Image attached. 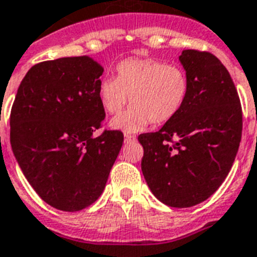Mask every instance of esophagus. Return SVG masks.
Returning a JSON list of instances; mask_svg holds the SVG:
<instances>
[{
	"label": "esophagus",
	"mask_w": 257,
	"mask_h": 257,
	"mask_svg": "<svg viewBox=\"0 0 257 257\" xmlns=\"http://www.w3.org/2000/svg\"><path fill=\"white\" fill-rule=\"evenodd\" d=\"M137 141V138L134 137V135H130V134H126L124 135V143H133V142Z\"/></svg>",
	"instance_id": "obj_1"
}]
</instances>
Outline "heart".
Returning a JSON list of instances; mask_svg holds the SVG:
<instances>
[{
  "mask_svg": "<svg viewBox=\"0 0 257 257\" xmlns=\"http://www.w3.org/2000/svg\"><path fill=\"white\" fill-rule=\"evenodd\" d=\"M116 77L103 78L99 99L109 114H119L131 102L130 110L111 120V127L137 133L152 123H164L179 113L188 94V77L177 65L155 59H127L116 68Z\"/></svg>",
  "mask_w": 257,
  "mask_h": 257,
  "instance_id": "obj_1",
  "label": "heart"
}]
</instances>
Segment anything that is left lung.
<instances>
[{
    "instance_id": "left-lung-1",
    "label": "left lung",
    "mask_w": 257,
    "mask_h": 257,
    "mask_svg": "<svg viewBox=\"0 0 257 257\" xmlns=\"http://www.w3.org/2000/svg\"><path fill=\"white\" fill-rule=\"evenodd\" d=\"M188 94L180 111L156 133L138 137L142 172L159 201L171 207L203 202L228 175L241 139V106L232 78L210 52L180 56Z\"/></svg>"
}]
</instances>
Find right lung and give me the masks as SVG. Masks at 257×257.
I'll return each mask as SVG.
<instances>
[{"label":"right lung","mask_w":257,"mask_h":257,"mask_svg":"<svg viewBox=\"0 0 257 257\" xmlns=\"http://www.w3.org/2000/svg\"><path fill=\"white\" fill-rule=\"evenodd\" d=\"M103 68L89 56L30 68L10 113V143L23 175L44 202L63 211L92 205L105 189L123 134L93 133L105 119Z\"/></svg>","instance_id":"obj_1"}]
</instances>
